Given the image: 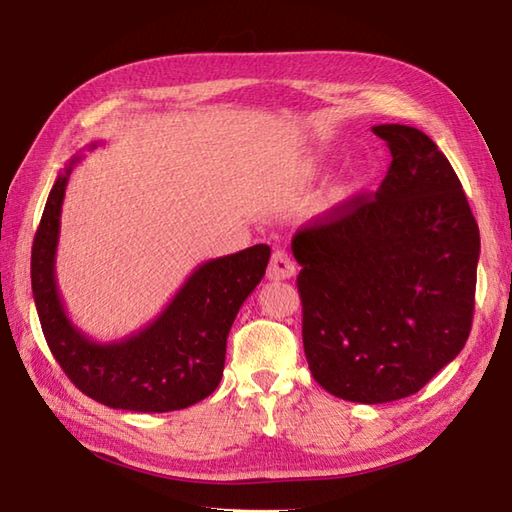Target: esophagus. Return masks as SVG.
<instances>
[{
	"label": "esophagus",
	"mask_w": 512,
	"mask_h": 512,
	"mask_svg": "<svg viewBox=\"0 0 512 512\" xmlns=\"http://www.w3.org/2000/svg\"><path fill=\"white\" fill-rule=\"evenodd\" d=\"M296 274V265L294 260H291V256L287 252H274V256H271L269 260V267H267V278L269 280H287Z\"/></svg>",
	"instance_id": "esophagus-1"
}]
</instances>
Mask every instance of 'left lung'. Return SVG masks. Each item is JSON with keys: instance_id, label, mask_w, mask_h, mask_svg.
<instances>
[{"instance_id": "1", "label": "left lung", "mask_w": 512, "mask_h": 512, "mask_svg": "<svg viewBox=\"0 0 512 512\" xmlns=\"http://www.w3.org/2000/svg\"><path fill=\"white\" fill-rule=\"evenodd\" d=\"M391 168L300 227L302 344L322 389L360 404L420 391L464 349L475 309L479 229L462 183L422 130L373 125Z\"/></svg>"}]
</instances>
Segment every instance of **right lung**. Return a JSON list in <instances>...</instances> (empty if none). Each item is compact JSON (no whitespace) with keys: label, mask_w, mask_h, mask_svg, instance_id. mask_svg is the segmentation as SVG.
<instances>
[{"label":"right lung","mask_w":512,"mask_h":512,"mask_svg":"<svg viewBox=\"0 0 512 512\" xmlns=\"http://www.w3.org/2000/svg\"><path fill=\"white\" fill-rule=\"evenodd\" d=\"M79 161L70 159L57 176L35 234L30 278L41 331L59 367L88 398L137 413L187 409L221 382L229 329L263 280L271 249L254 245L201 263L143 329L110 342L92 340L72 325L55 276L61 205Z\"/></svg>","instance_id":"add662e5"}]
</instances>
